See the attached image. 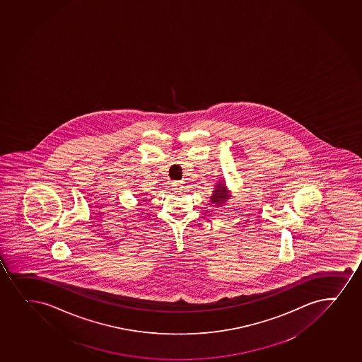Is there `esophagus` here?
<instances>
[{
	"mask_svg": "<svg viewBox=\"0 0 362 362\" xmlns=\"http://www.w3.org/2000/svg\"><path fill=\"white\" fill-rule=\"evenodd\" d=\"M172 187L175 192H182L183 190V183L182 182H173L172 183Z\"/></svg>",
	"mask_w": 362,
	"mask_h": 362,
	"instance_id": "34e87169",
	"label": "esophagus"
}]
</instances>
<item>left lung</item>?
<instances>
[{"mask_svg": "<svg viewBox=\"0 0 362 362\" xmlns=\"http://www.w3.org/2000/svg\"><path fill=\"white\" fill-rule=\"evenodd\" d=\"M221 182H219V184L216 185V189H214V192H213L212 196H211V202L218 204V206L224 204L230 197L228 195V189H226V184L221 183Z\"/></svg>", "mask_w": 362, "mask_h": 362, "instance_id": "left-lung-1", "label": "left lung"}]
</instances>
